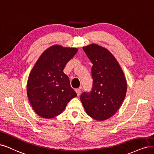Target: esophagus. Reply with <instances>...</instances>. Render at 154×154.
<instances>
[{"mask_svg":"<svg viewBox=\"0 0 154 154\" xmlns=\"http://www.w3.org/2000/svg\"><path fill=\"white\" fill-rule=\"evenodd\" d=\"M75 92H76V93H77V96L79 97V96H80V95H81V90H80V89H77V90H75Z\"/></svg>","mask_w":154,"mask_h":154,"instance_id":"1","label":"esophagus"}]
</instances>
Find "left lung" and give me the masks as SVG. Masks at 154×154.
Masks as SVG:
<instances>
[{"mask_svg":"<svg viewBox=\"0 0 154 154\" xmlns=\"http://www.w3.org/2000/svg\"><path fill=\"white\" fill-rule=\"evenodd\" d=\"M93 64V87L83 93L81 101L88 115L97 121L110 118L117 112L127 92V81L118 62L107 48L95 43L84 47Z\"/></svg>","mask_w":154,"mask_h":154,"instance_id":"8db88e82","label":"left lung"}]
</instances>
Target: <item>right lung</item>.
Wrapping results in <instances>:
<instances>
[{
    "label": "right lung",
    "mask_w": 154,
    "mask_h": 154,
    "mask_svg": "<svg viewBox=\"0 0 154 154\" xmlns=\"http://www.w3.org/2000/svg\"><path fill=\"white\" fill-rule=\"evenodd\" d=\"M77 51L54 45L45 51L34 64L27 80V94L38 116L47 119L57 116L77 97L63 70Z\"/></svg>",
    "instance_id": "1"
}]
</instances>
